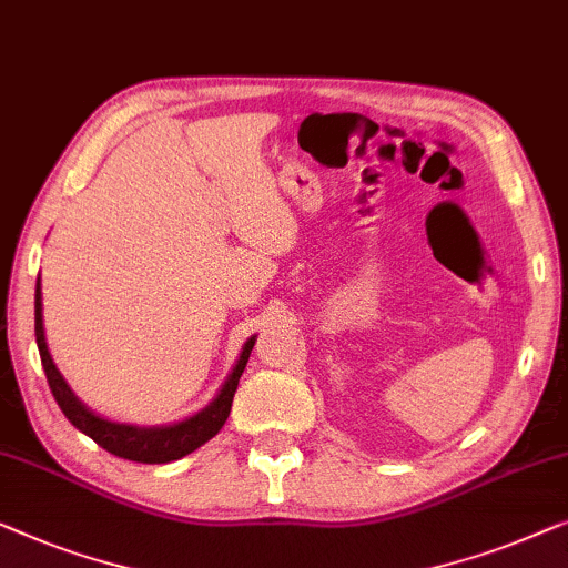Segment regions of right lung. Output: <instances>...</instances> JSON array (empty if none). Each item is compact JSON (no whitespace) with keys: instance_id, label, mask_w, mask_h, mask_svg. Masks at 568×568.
Returning a JSON list of instances; mask_svg holds the SVG:
<instances>
[{"instance_id":"1","label":"right lung","mask_w":568,"mask_h":568,"mask_svg":"<svg viewBox=\"0 0 568 568\" xmlns=\"http://www.w3.org/2000/svg\"><path fill=\"white\" fill-rule=\"evenodd\" d=\"M36 342L38 353H41V363L51 386V394L55 404L61 406L63 417L74 425L79 433L92 437L100 447H105L108 453L118 455V458L135 460V463H172L185 458L187 453L197 450L205 445L211 437L219 435V429L226 425L231 402H234L239 378H242L246 361H250L252 347L257 337H250L244 342L242 353H239L236 365L231 367L229 378L223 381V386L215 398L201 412H195L193 417H185L182 422H172V425H156V427H139V425H125V422H110L100 414H94L90 406L79 402V396L69 388L67 378H63L59 367H55L51 353L45 345V329H43V295H41V277L36 283Z\"/></svg>"}]
</instances>
